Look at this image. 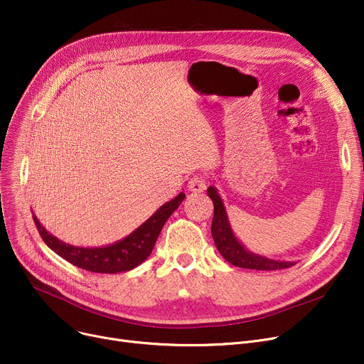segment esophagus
Wrapping results in <instances>:
<instances>
[{
  "label": "esophagus",
  "mask_w": 364,
  "mask_h": 364,
  "mask_svg": "<svg viewBox=\"0 0 364 364\" xmlns=\"http://www.w3.org/2000/svg\"><path fill=\"white\" fill-rule=\"evenodd\" d=\"M206 180L203 178V177H199V176H195V177H192L188 180V184H187V187H188V190L190 192H193V193H200V192H203V190L206 188Z\"/></svg>",
  "instance_id": "obj_1"
}]
</instances>
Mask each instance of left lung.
Wrapping results in <instances>:
<instances>
[{"label": "left lung", "mask_w": 364, "mask_h": 364, "mask_svg": "<svg viewBox=\"0 0 364 364\" xmlns=\"http://www.w3.org/2000/svg\"><path fill=\"white\" fill-rule=\"evenodd\" d=\"M206 193L214 203V218L211 225V233H213L218 252L223 255V258L227 262H230L232 265H236V267H242V269H251V270H282L296 264L295 261L272 259V258H267V257L247 251L233 232L230 221H228L224 202L218 193L217 187L209 186Z\"/></svg>", "instance_id": "8db88e82"}]
</instances>
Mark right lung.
Returning a JSON list of instances; mask_svg holds the SVG:
<instances>
[{"label": "right lung", "instance_id": "1", "mask_svg": "<svg viewBox=\"0 0 364 364\" xmlns=\"http://www.w3.org/2000/svg\"><path fill=\"white\" fill-rule=\"evenodd\" d=\"M184 198L186 195L180 193L172 200L164 203L155 214L147 218L131 235L122 240L99 247H82L65 243L48 233L35 215L32 217L43 240L57 255L87 272L114 274L136 269L137 265L149 258L164 224L180 206Z\"/></svg>", "mask_w": 364, "mask_h": 364}]
</instances>
